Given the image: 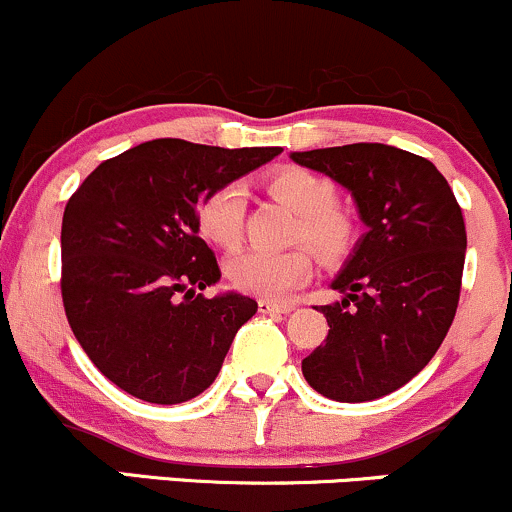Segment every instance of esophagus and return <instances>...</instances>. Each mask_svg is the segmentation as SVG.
I'll return each mask as SVG.
<instances>
[{"label": "esophagus", "instance_id": "obj_1", "mask_svg": "<svg viewBox=\"0 0 512 512\" xmlns=\"http://www.w3.org/2000/svg\"><path fill=\"white\" fill-rule=\"evenodd\" d=\"M258 312L261 314H290L292 307L290 304H280V302H271V300H258Z\"/></svg>", "mask_w": 512, "mask_h": 512}]
</instances>
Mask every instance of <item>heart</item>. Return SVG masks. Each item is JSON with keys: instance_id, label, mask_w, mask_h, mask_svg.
<instances>
[{"instance_id": "1", "label": "heart", "mask_w": 512, "mask_h": 512, "mask_svg": "<svg viewBox=\"0 0 512 512\" xmlns=\"http://www.w3.org/2000/svg\"><path fill=\"white\" fill-rule=\"evenodd\" d=\"M266 191L300 215L295 239L307 241L319 256L336 258L350 244V220L336 208V186L314 171L285 166L266 176ZM244 222V191L225 183L203 198L195 212L198 234L212 246L229 249L239 241ZM225 275L234 290L263 300H280L312 275V256L304 249H244L225 261Z\"/></svg>"}]
</instances>
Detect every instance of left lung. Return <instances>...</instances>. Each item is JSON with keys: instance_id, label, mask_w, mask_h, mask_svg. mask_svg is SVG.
<instances>
[{"instance_id": "1", "label": "left lung", "mask_w": 512, "mask_h": 512, "mask_svg": "<svg viewBox=\"0 0 512 512\" xmlns=\"http://www.w3.org/2000/svg\"><path fill=\"white\" fill-rule=\"evenodd\" d=\"M353 195L365 234L333 278L329 336L302 360L309 387L360 404L392 394L430 363L455 319L467 229L433 162L406 149L355 145L292 152Z\"/></svg>"}]
</instances>
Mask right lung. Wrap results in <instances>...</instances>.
I'll return each mask as SVG.
<instances>
[{
  "label": "right lung",
  "mask_w": 512,
  "mask_h": 512,
  "mask_svg": "<svg viewBox=\"0 0 512 512\" xmlns=\"http://www.w3.org/2000/svg\"><path fill=\"white\" fill-rule=\"evenodd\" d=\"M283 152L142 142L86 176L62 217V302L79 346L116 387L181 404L215 382L258 304L212 300L215 254L195 227L203 198Z\"/></svg>",
  "instance_id": "add662e5"
}]
</instances>
